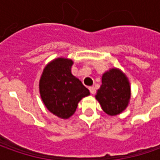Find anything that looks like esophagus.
<instances>
[{"mask_svg":"<svg viewBox=\"0 0 160 160\" xmlns=\"http://www.w3.org/2000/svg\"><path fill=\"white\" fill-rule=\"evenodd\" d=\"M89 90H90V92L92 93V94H94L96 92V89L94 86H91V87H89Z\"/></svg>","mask_w":160,"mask_h":160,"instance_id":"obj_1","label":"esophagus"}]
</instances>
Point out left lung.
<instances>
[{"label":"left lung","instance_id":"8db88e82","mask_svg":"<svg viewBox=\"0 0 160 160\" xmlns=\"http://www.w3.org/2000/svg\"><path fill=\"white\" fill-rule=\"evenodd\" d=\"M130 97L128 78L120 69L111 68L102 75V86L95 98L105 113L116 116L123 112L128 106Z\"/></svg>","mask_w":160,"mask_h":160}]
</instances>
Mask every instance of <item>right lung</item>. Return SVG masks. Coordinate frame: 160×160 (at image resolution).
<instances>
[{
    "instance_id": "obj_1",
    "label": "right lung",
    "mask_w": 160,
    "mask_h": 160,
    "mask_svg": "<svg viewBox=\"0 0 160 160\" xmlns=\"http://www.w3.org/2000/svg\"><path fill=\"white\" fill-rule=\"evenodd\" d=\"M72 59H53L44 68L39 82L41 98L45 107L63 119L70 118L78 102L90 94L89 90L72 75Z\"/></svg>"
}]
</instances>
